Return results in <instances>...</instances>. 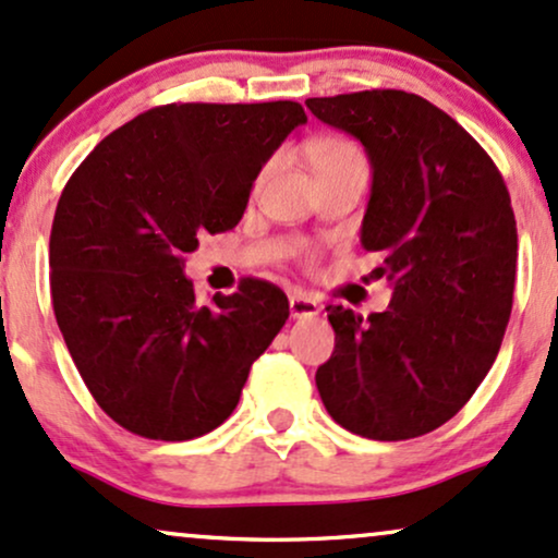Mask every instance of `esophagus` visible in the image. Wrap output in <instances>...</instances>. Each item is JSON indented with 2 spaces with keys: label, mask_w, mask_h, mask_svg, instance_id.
<instances>
[{
  "label": "esophagus",
  "mask_w": 558,
  "mask_h": 558,
  "mask_svg": "<svg viewBox=\"0 0 558 558\" xmlns=\"http://www.w3.org/2000/svg\"><path fill=\"white\" fill-rule=\"evenodd\" d=\"M288 304H291V317L293 319H306V317H317L319 314V301L306 296V293H291V299H288Z\"/></svg>",
  "instance_id": "esophagus-1"
}]
</instances>
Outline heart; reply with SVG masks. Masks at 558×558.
<instances>
[{"label": "heart", "mask_w": 558, "mask_h": 558, "mask_svg": "<svg viewBox=\"0 0 558 558\" xmlns=\"http://www.w3.org/2000/svg\"><path fill=\"white\" fill-rule=\"evenodd\" d=\"M308 156H312L314 171H327V169H343V166H359L364 163V156L353 143L340 137H317L308 145ZM267 173V169H265ZM262 173V177H265Z\"/></svg>", "instance_id": "heart-1"}]
</instances>
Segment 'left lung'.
<instances>
[{
  "instance_id": "1",
  "label": "left lung",
  "mask_w": 558,
  "mask_h": 558,
  "mask_svg": "<svg viewBox=\"0 0 558 558\" xmlns=\"http://www.w3.org/2000/svg\"><path fill=\"white\" fill-rule=\"evenodd\" d=\"M319 122L372 160L361 244L392 280L385 312L327 306L335 351L317 368L327 413L348 432L400 441L447 424L496 361L512 314L517 223L488 153L426 98L361 90L308 98Z\"/></svg>"
}]
</instances>
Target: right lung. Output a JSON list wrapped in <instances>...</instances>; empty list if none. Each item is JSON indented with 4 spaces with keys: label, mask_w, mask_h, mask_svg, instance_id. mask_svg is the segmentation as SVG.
Here are the masks:
<instances>
[{
    "label": "right lung",
    "mask_w": 558,
    "mask_h": 558,
    "mask_svg": "<svg viewBox=\"0 0 558 558\" xmlns=\"http://www.w3.org/2000/svg\"><path fill=\"white\" fill-rule=\"evenodd\" d=\"M299 124L296 100L156 106L66 181L49 241L53 314L85 387L126 432L186 441L218 428L286 325V293L257 278L199 306L184 254L239 223Z\"/></svg>",
    "instance_id": "obj_1"
}]
</instances>
